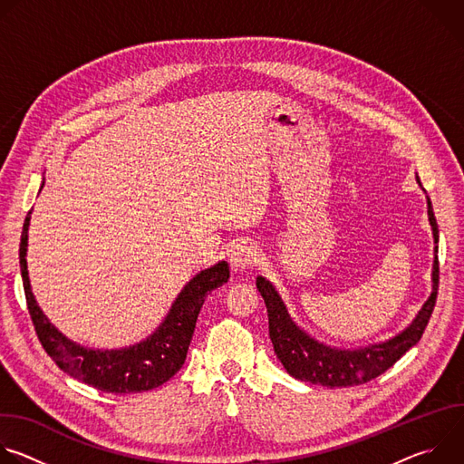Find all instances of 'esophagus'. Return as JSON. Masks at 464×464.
<instances>
[{
    "label": "esophagus",
    "mask_w": 464,
    "mask_h": 464,
    "mask_svg": "<svg viewBox=\"0 0 464 464\" xmlns=\"http://www.w3.org/2000/svg\"><path fill=\"white\" fill-rule=\"evenodd\" d=\"M229 262H231V268L235 272H242L246 268L255 266V264L258 262V251L246 242L237 244L229 253Z\"/></svg>",
    "instance_id": "34e87169"
}]
</instances>
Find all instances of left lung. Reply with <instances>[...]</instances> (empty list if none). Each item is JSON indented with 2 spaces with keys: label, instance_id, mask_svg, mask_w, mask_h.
I'll return each instance as SVG.
<instances>
[{
  "label": "left lung",
  "instance_id": "1",
  "mask_svg": "<svg viewBox=\"0 0 464 464\" xmlns=\"http://www.w3.org/2000/svg\"><path fill=\"white\" fill-rule=\"evenodd\" d=\"M428 218L433 231L435 242V260L431 272V295L413 319V323L402 330L394 338L374 343L360 349H336L328 347L312 336H308L303 328L295 324L290 317L281 295L276 286L264 277H256V288L266 303L268 321H270V338L274 343V351L288 374L301 382H310L324 387H351L365 383L382 372H385L391 365L399 362L413 345L419 343L428 321L431 317L437 290H439V227L433 215V208L428 198Z\"/></svg>",
  "mask_w": 464,
  "mask_h": 464
}]
</instances>
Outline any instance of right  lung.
<instances>
[{"label":"right lung","instance_id":"right-lung-1","mask_svg":"<svg viewBox=\"0 0 464 464\" xmlns=\"http://www.w3.org/2000/svg\"><path fill=\"white\" fill-rule=\"evenodd\" d=\"M44 187V185H42ZM31 211L25 217L20 240V270L27 308L36 336L51 360L70 376L104 392L126 394L160 387L183 365L194 334L200 308L215 288L229 279V266L220 260L215 266L194 276L172 303L165 321L147 340L115 351H93L73 343L49 323L31 292L27 272V231Z\"/></svg>","mask_w":464,"mask_h":464}]
</instances>
